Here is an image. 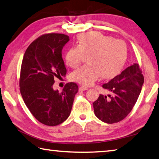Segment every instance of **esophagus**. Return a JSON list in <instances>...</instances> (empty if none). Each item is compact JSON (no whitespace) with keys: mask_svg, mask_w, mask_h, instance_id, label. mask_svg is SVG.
Instances as JSON below:
<instances>
[{"mask_svg":"<svg viewBox=\"0 0 159 159\" xmlns=\"http://www.w3.org/2000/svg\"><path fill=\"white\" fill-rule=\"evenodd\" d=\"M88 88L87 87H85V86H80V87L79 88V90H88Z\"/></svg>","mask_w":159,"mask_h":159,"instance_id":"obj_1","label":"esophagus"}]
</instances>
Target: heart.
<instances>
[{"label":"heart","mask_w":159,"mask_h":159,"mask_svg":"<svg viewBox=\"0 0 159 159\" xmlns=\"http://www.w3.org/2000/svg\"><path fill=\"white\" fill-rule=\"evenodd\" d=\"M88 57V65L72 73V80L90 85L99 77L109 79L121 71L127 58V48L120 40L99 33H88L78 37L77 46L71 47L65 55V61L71 68L79 66Z\"/></svg>","instance_id":"1"}]
</instances>
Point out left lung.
Listing matches in <instances>:
<instances>
[{
    "mask_svg": "<svg viewBox=\"0 0 159 159\" xmlns=\"http://www.w3.org/2000/svg\"><path fill=\"white\" fill-rule=\"evenodd\" d=\"M144 76L139 64L134 63L102 85L109 95H99L93 102L95 114L107 123L122 120L130 114L140 94Z\"/></svg>",
    "mask_w": 159,
    "mask_h": 159,
    "instance_id": "obj_1",
    "label": "left lung"
}]
</instances>
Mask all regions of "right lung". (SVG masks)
I'll return each mask as SVG.
<instances>
[{
	"label": "right lung",
	"mask_w": 159,
	"mask_h": 159,
	"mask_svg": "<svg viewBox=\"0 0 159 159\" xmlns=\"http://www.w3.org/2000/svg\"><path fill=\"white\" fill-rule=\"evenodd\" d=\"M69 41L62 34L41 35L29 45L21 62V97L32 115L45 125L55 126L66 120L79 90L76 83H67L61 93L52 88L56 78L66 74L61 50Z\"/></svg>",
	"instance_id": "obj_1"
}]
</instances>
